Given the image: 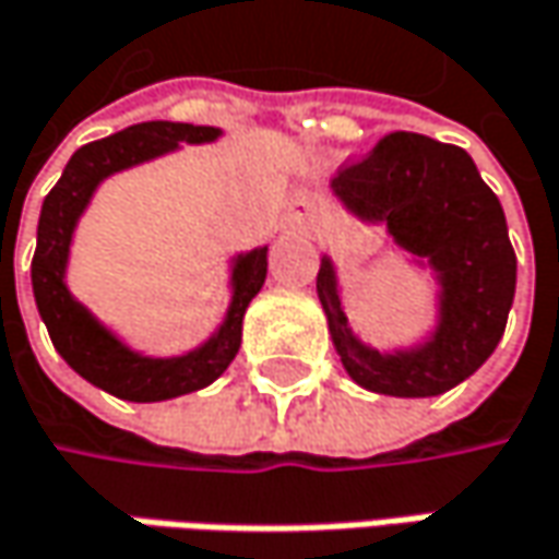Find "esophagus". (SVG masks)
<instances>
[{
	"label": "esophagus",
	"instance_id": "esophagus-1",
	"mask_svg": "<svg viewBox=\"0 0 559 559\" xmlns=\"http://www.w3.org/2000/svg\"><path fill=\"white\" fill-rule=\"evenodd\" d=\"M287 212H290V217H294V221H304V217L312 212V192L300 189V192H297V195L287 202Z\"/></svg>",
	"mask_w": 559,
	"mask_h": 559
}]
</instances>
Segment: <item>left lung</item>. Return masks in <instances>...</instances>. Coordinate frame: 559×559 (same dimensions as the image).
<instances>
[{
    "label": "left lung",
    "instance_id": "8db88e82",
    "mask_svg": "<svg viewBox=\"0 0 559 559\" xmlns=\"http://www.w3.org/2000/svg\"><path fill=\"white\" fill-rule=\"evenodd\" d=\"M332 195L364 224H385L411 265L430 269L437 284L433 329L414 345L382 350L350 329L338 269L322 255L316 294L347 377L395 399H430L465 382L500 345L515 297L507 214L468 151L392 132L332 180Z\"/></svg>",
    "mask_w": 559,
    "mask_h": 559
}]
</instances>
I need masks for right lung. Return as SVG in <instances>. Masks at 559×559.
Returning a JSON list of instances; mask_svg holds the SVG:
<instances>
[{
	"label": "right lung",
	"mask_w": 559,
	"mask_h": 559,
	"mask_svg": "<svg viewBox=\"0 0 559 559\" xmlns=\"http://www.w3.org/2000/svg\"><path fill=\"white\" fill-rule=\"evenodd\" d=\"M214 139H221V129L214 126L167 122V119L129 126L110 139L91 142L75 151L59 182L44 199L40 224H37V249L31 262L37 310L62 360L91 385L110 392L116 399L167 402L186 392L205 389L230 367V360L240 350L247 307L265 284L269 247H255L234 255L230 304L221 325L202 345L177 357H151L126 345L82 300H75L66 281L75 227L100 182L129 167L148 164L154 157L174 154L180 151V145H209Z\"/></svg>",
	"instance_id": "1"
}]
</instances>
